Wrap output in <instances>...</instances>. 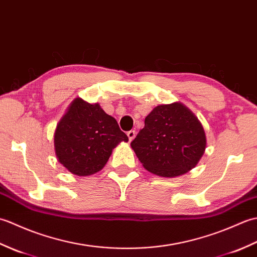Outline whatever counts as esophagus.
Returning a JSON list of instances; mask_svg holds the SVG:
<instances>
[{"mask_svg":"<svg viewBox=\"0 0 257 257\" xmlns=\"http://www.w3.org/2000/svg\"><path fill=\"white\" fill-rule=\"evenodd\" d=\"M127 136H128V138H129V141H133L135 139V137H136V130H130V132L127 133Z\"/></svg>","mask_w":257,"mask_h":257,"instance_id":"1","label":"esophagus"}]
</instances>
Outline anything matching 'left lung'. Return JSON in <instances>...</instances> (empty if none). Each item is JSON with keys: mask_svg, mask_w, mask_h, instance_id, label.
Listing matches in <instances>:
<instances>
[{"mask_svg": "<svg viewBox=\"0 0 257 257\" xmlns=\"http://www.w3.org/2000/svg\"><path fill=\"white\" fill-rule=\"evenodd\" d=\"M204 129L182 103L157 106L145 119V127L132 147L147 170L172 178L190 171L203 156Z\"/></svg>", "mask_w": 257, "mask_h": 257, "instance_id": "left-lung-1", "label": "left lung"}]
</instances>
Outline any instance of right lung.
<instances>
[{"instance_id": "add662e5", "label": "right lung", "mask_w": 257, "mask_h": 257, "mask_svg": "<svg viewBox=\"0 0 257 257\" xmlns=\"http://www.w3.org/2000/svg\"><path fill=\"white\" fill-rule=\"evenodd\" d=\"M128 137L117 120L76 98L57 124L54 145L58 161L76 176H90L106 165L112 149Z\"/></svg>"}]
</instances>
